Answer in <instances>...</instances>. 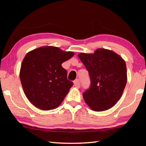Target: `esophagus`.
Instances as JSON below:
<instances>
[{"instance_id":"obj_1","label":"esophagus","mask_w":146,"mask_h":146,"mask_svg":"<svg viewBox=\"0 0 146 146\" xmlns=\"http://www.w3.org/2000/svg\"><path fill=\"white\" fill-rule=\"evenodd\" d=\"M74 86H75V87L80 88V80H79V79H76V80L74 81Z\"/></svg>"}]
</instances>
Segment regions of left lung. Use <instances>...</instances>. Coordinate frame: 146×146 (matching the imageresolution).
<instances>
[{
	"label": "left lung",
	"mask_w": 146,
	"mask_h": 146,
	"mask_svg": "<svg viewBox=\"0 0 146 146\" xmlns=\"http://www.w3.org/2000/svg\"><path fill=\"white\" fill-rule=\"evenodd\" d=\"M88 71L90 86L83 93L86 104L96 111L112 108L122 96L127 83L125 61L112 51L98 49L94 54L78 55Z\"/></svg>",
	"instance_id": "left-lung-1"
}]
</instances>
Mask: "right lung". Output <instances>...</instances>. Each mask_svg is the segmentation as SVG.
<instances>
[{
	"label": "right lung",
	"instance_id": "1",
	"mask_svg": "<svg viewBox=\"0 0 146 146\" xmlns=\"http://www.w3.org/2000/svg\"><path fill=\"white\" fill-rule=\"evenodd\" d=\"M74 55L56 47H41L29 52L22 62L20 78L31 104L42 110L55 109L62 102L73 82L62 66Z\"/></svg>",
	"mask_w": 146,
	"mask_h": 146
}]
</instances>
